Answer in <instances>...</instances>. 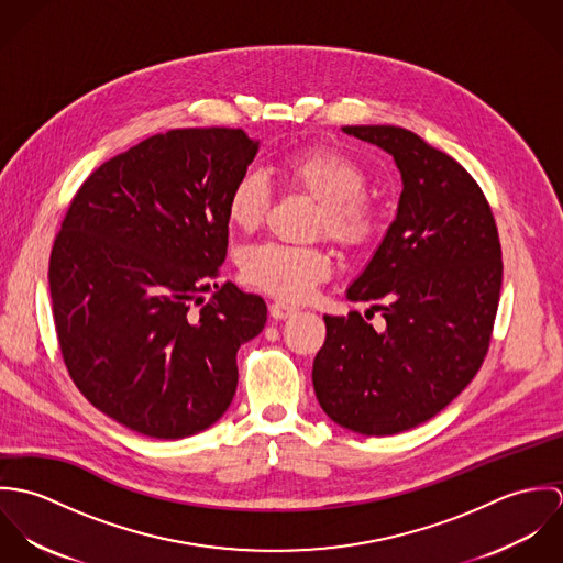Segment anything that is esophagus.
Segmentation results:
<instances>
[{
  "instance_id": "esophagus-1",
  "label": "esophagus",
  "mask_w": 563,
  "mask_h": 563,
  "mask_svg": "<svg viewBox=\"0 0 563 563\" xmlns=\"http://www.w3.org/2000/svg\"><path fill=\"white\" fill-rule=\"evenodd\" d=\"M268 312H271V317H273V319H277V321H286V319L295 317V314L299 312V308H297V306H292V303H286V301H273V303L268 306Z\"/></svg>"
}]
</instances>
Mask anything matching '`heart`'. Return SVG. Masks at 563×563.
I'll use <instances>...</instances> for the list:
<instances>
[{
	"label": "heart",
	"instance_id": "b5f03b06",
	"mask_svg": "<svg viewBox=\"0 0 563 563\" xmlns=\"http://www.w3.org/2000/svg\"><path fill=\"white\" fill-rule=\"evenodd\" d=\"M284 179L319 203L314 232L342 246L355 249L371 241L379 225L377 203L364 192L368 177L360 164L340 152L301 150L282 162ZM271 206V188L264 175L246 170L232 184L225 201L228 219L242 232L262 225ZM244 282L279 299L299 301L331 273V260L321 246H295L260 242L241 255Z\"/></svg>",
	"mask_w": 563,
	"mask_h": 563
}]
</instances>
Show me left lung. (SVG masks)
<instances>
[{
	"instance_id": "obj_1",
	"label": "left lung",
	"mask_w": 563,
	"mask_h": 563,
	"mask_svg": "<svg viewBox=\"0 0 563 563\" xmlns=\"http://www.w3.org/2000/svg\"><path fill=\"white\" fill-rule=\"evenodd\" d=\"M342 132L388 152L402 190L397 219L346 290L349 301H375L386 324L377 331L360 312L324 317L312 382L333 422L393 435L442 411L482 368L500 297V241L460 162L395 125Z\"/></svg>"
}]
</instances>
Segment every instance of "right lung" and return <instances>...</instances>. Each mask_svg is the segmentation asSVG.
Segmentation results:
<instances>
[{
    "label": "right lung",
    "instance_id": "right-lung-1",
    "mask_svg": "<svg viewBox=\"0 0 563 563\" xmlns=\"http://www.w3.org/2000/svg\"><path fill=\"white\" fill-rule=\"evenodd\" d=\"M257 145L232 128L156 134L92 170L65 214L49 257L63 360L81 395L136 433H199L236 395V353L266 303L232 282L201 295L228 255V192Z\"/></svg>",
    "mask_w": 563,
    "mask_h": 563
}]
</instances>
